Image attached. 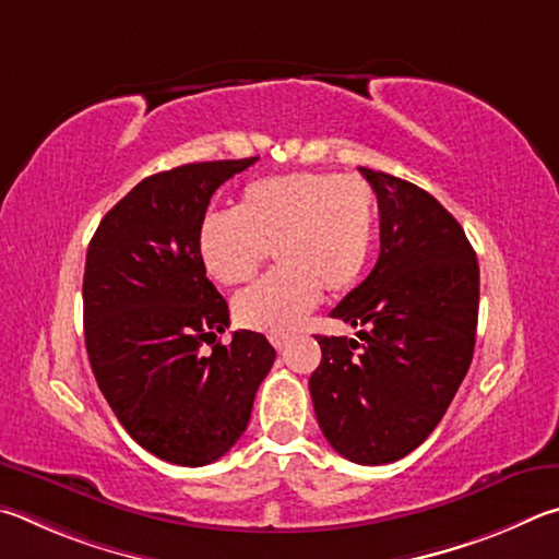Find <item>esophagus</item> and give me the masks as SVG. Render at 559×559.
I'll use <instances>...</instances> for the list:
<instances>
[{
	"mask_svg": "<svg viewBox=\"0 0 559 559\" xmlns=\"http://www.w3.org/2000/svg\"><path fill=\"white\" fill-rule=\"evenodd\" d=\"M270 341H272V346H274V348H277V350H285V348L289 346V341H292V336H272Z\"/></svg>",
	"mask_w": 559,
	"mask_h": 559,
	"instance_id": "obj_1",
	"label": "esophagus"
}]
</instances>
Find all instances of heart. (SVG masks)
Listing matches in <instances>:
<instances>
[{
  "mask_svg": "<svg viewBox=\"0 0 559 559\" xmlns=\"http://www.w3.org/2000/svg\"><path fill=\"white\" fill-rule=\"evenodd\" d=\"M376 193L364 179L299 171L248 183L235 213H209L199 225L205 272L221 285H242L267 250L277 272L235 297V321L285 336L317 307L321 287L346 292L364 274L376 242Z\"/></svg>",
  "mask_w": 559,
  "mask_h": 559,
  "instance_id": "b5f03b06",
  "label": "heart"
}]
</instances>
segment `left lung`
<instances>
[{"instance_id":"obj_1","label":"left lung","mask_w":559,"mask_h":559,"mask_svg":"<svg viewBox=\"0 0 559 559\" xmlns=\"http://www.w3.org/2000/svg\"><path fill=\"white\" fill-rule=\"evenodd\" d=\"M360 174L378 195L380 254L331 317L360 326L364 344L317 336L321 364L309 393L329 444L348 462L378 466L432 435L472 366L478 262L435 195L383 171Z\"/></svg>"}]
</instances>
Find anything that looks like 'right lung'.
<instances>
[{"instance_id":"obj_1","label":"right lung","mask_w":559,"mask_h":559,"mask_svg":"<svg viewBox=\"0 0 559 559\" xmlns=\"http://www.w3.org/2000/svg\"><path fill=\"white\" fill-rule=\"evenodd\" d=\"M254 162L146 176L87 245L83 324L97 388L136 444L179 466L211 464L238 442L274 364L254 331L215 341L230 314L195 248L215 189ZM203 343L214 344L211 355Z\"/></svg>"}]
</instances>
